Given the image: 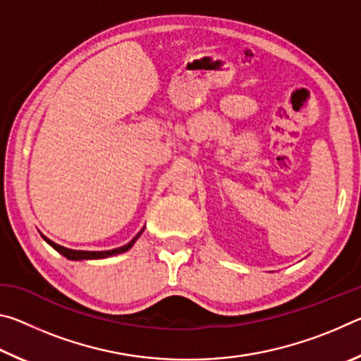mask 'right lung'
I'll return each mask as SVG.
<instances>
[{"mask_svg": "<svg viewBox=\"0 0 361 361\" xmlns=\"http://www.w3.org/2000/svg\"><path fill=\"white\" fill-rule=\"evenodd\" d=\"M145 231V228L138 232V234L133 237V239L127 243L124 247H119V248H114V250H105V252H84V250H71V248H66L59 245V243L52 242L51 239H47L46 235H42V239H44L49 245H51L54 250H57L60 255H63L65 258L73 259V261H81V259H102V258H108V256H114V255H119V253H124L127 250H130L133 243L137 242V239L140 235H142V232Z\"/></svg>", "mask_w": 361, "mask_h": 361, "instance_id": "1", "label": "right lung"}]
</instances>
